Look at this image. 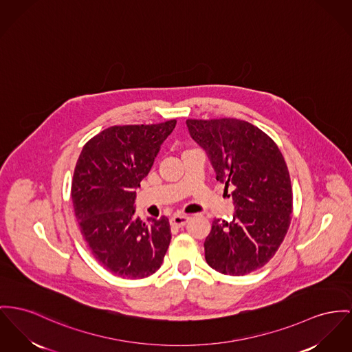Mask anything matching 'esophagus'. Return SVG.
I'll return each instance as SVG.
<instances>
[{
	"label": "esophagus",
	"mask_w": 352,
	"mask_h": 352,
	"mask_svg": "<svg viewBox=\"0 0 352 352\" xmlns=\"http://www.w3.org/2000/svg\"><path fill=\"white\" fill-rule=\"evenodd\" d=\"M188 220H189V216H186V214H175L170 219V226L182 228V227H184L187 224Z\"/></svg>",
	"instance_id": "1"
}]
</instances>
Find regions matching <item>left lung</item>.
<instances>
[{
    "mask_svg": "<svg viewBox=\"0 0 352 352\" xmlns=\"http://www.w3.org/2000/svg\"><path fill=\"white\" fill-rule=\"evenodd\" d=\"M208 155L216 180L232 189L234 219H214L204 241L214 271L243 276L270 261L288 231L292 187L280 149L258 126L237 118L187 120ZM230 196V195H228Z\"/></svg>",
    "mask_w": 352,
    "mask_h": 352,
    "instance_id": "8db88e82",
    "label": "left lung"
}]
</instances>
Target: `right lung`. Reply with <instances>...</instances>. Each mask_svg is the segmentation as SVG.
Masks as SVG:
<instances>
[{"label":"right lung","mask_w":352,"mask_h":352,"mask_svg":"<svg viewBox=\"0 0 352 352\" xmlns=\"http://www.w3.org/2000/svg\"><path fill=\"white\" fill-rule=\"evenodd\" d=\"M175 125L169 120L107 128L84 145L74 168L72 201L80 231L96 260L124 279L155 274L170 243L168 219H135V199Z\"/></svg>","instance_id":"right-lung-1"}]
</instances>
